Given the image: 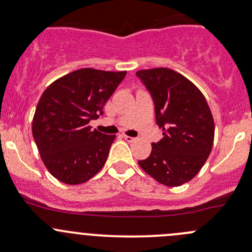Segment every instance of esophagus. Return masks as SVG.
<instances>
[{
  "instance_id": "obj_1",
  "label": "esophagus",
  "mask_w": 252,
  "mask_h": 252,
  "mask_svg": "<svg viewBox=\"0 0 252 252\" xmlns=\"http://www.w3.org/2000/svg\"><path fill=\"white\" fill-rule=\"evenodd\" d=\"M124 140H126L128 142H133L136 140V138H133V136H128V135H123Z\"/></svg>"
}]
</instances>
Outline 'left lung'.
<instances>
[{
	"label": "left lung",
	"mask_w": 252,
	"mask_h": 252,
	"mask_svg": "<svg viewBox=\"0 0 252 252\" xmlns=\"http://www.w3.org/2000/svg\"><path fill=\"white\" fill-rule=\"evenodd\" d=\"M155 105L156 123L163 138L139 166L167 187H179L199 173L210 156L215 123L201 91L168 68L136 72Z\"/></svg>",
	"instance_id": "8db88e82"
}]
</instances>
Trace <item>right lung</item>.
I'll use <instances>...</instances> for the list:
<instances>
[{
	"label": "right lung",
	"mask_w": 252,
	"mask_h": 252,
	"mask_svg": "<svg viewBox=\"0 0 252 252\" xmlns=\"http://www.w3.org/2000/svg\"><path fill=\"white\" fill-rule=\"evenodd\" d=\"M126 74L83 68L44 91L32 119V136L56 179L81 184L101 171L116 136L93 130L89 122L102 116L103 106Z\"/></svg>",
	"instance_id": "1"
}]
</instances>
